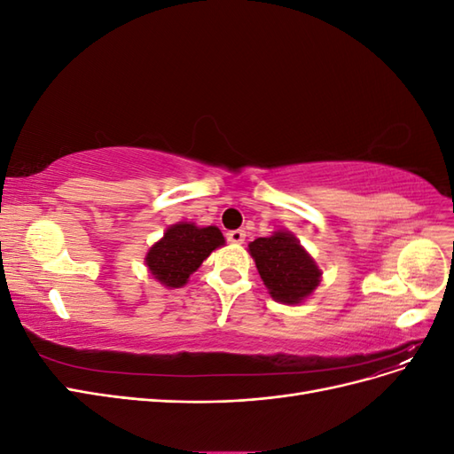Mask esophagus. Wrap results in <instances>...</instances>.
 <instances>
[{
  "mask_svg": "<svg viewBox=\"0 0 454 454\" xmlns=\"http://www.w3.org/2000/svg\"><path fill=\"white\" fill-rule=\"evenodd\" d=\"M246 239V232L242 229H235V231H229L227 232V240L231 244H242Z\"/></svg>",
  "mask_w": 454,
  "mask_h": 454,
  "instance_id": "1",
  "label": "esophagus"
}]
</instances>
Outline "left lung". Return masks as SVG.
Here are the masks:
<instances>
[{
	"mask_svg": "<svg viewBox=\"0 0 454 454\" xmlns=\"http://www.w3.org/2000/svg\"><path fill=\"white\" fill-rule=\"evenodd\" d=\"M259 277L270 297L284 305H297L318 287L322 270L290 231H277L248 244Z\"/></svg>",
	"mask_w": 454,
	"mask_h": 454,
	"instance_id": "left-lung-1",
	"label": "left lung"
}]
</instances>
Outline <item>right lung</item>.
<instances>
[{
  "label": "right lung",
  "mask_w": 454,
  "mask_h": 454,
  "mask_svg": "<svg viewBox=\"0 0 454 454\" xmlns=\"http://www.w3.org/2000/svg\"><path fill=\"white\" fill-rule=\"evenodd\" d=\"M223 244L225 239L217 227H197L191 222H180L168 227L164 237L151 246L145 265L162 286L182 287L202 261Z\"/></svg>",
  "instance_id": "1"
}]
</instances>
